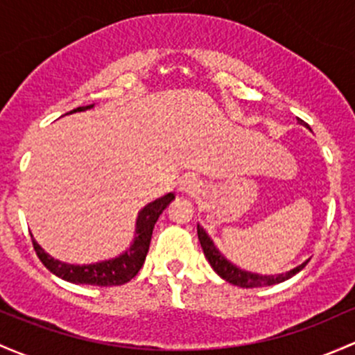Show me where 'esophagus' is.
<instances>
[{
  "mask_svg": "<svg viewBox=\"0 0 355 355\" xmlns=\"http://www.w3.org/2000/svg\"><path fill=\"white\" fill-rule=\"evenodd\" d=\"M200 182L197 180L193 175H184V177L178 180V190L184 193H196L199 192Z\"/></svg>",
  "mask_w": 355,
  "mask_h": 355,
  "instance_id": "esophagus-1",
  "label": "esophagus"
}]
</instances>
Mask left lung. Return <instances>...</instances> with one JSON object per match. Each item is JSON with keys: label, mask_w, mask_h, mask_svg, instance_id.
I'll return each mask as SVG.
<instances>
[{"label": "left lung", "mask_w": 355, "mask_h": 355, "mask_svg": "<svg viewBox=\"0 0 355 355\" xmlns=\"http://www.w3.org/2000/svg\"><path fill=\"white\" fill-rule=\"evenodd\" d=\"M300 124H303V121H300ZM197 236H199L200 246L204 250V255L211 263V267L214 268L216 274L219 277H223L225 281L230 282V284L240 286V287H262V286H274L279 284V282H284L287 279H291L293 275H296L297 272L303 270L306 263L309 260H306L304 263L297 266L293 270L286 272V274H279V275H262V274H253V272L248 270H241L240 267H236L234 263H231L230 260L225 259L221 252L216 248V245L212 243V240L209 238V234L204 231V227L200 225H197Z\"/></svg>", "instance_id": "1"}]
</instances>
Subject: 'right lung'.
Here are the masks:
<instances>
[{
	"mask_svg": "<svg viewBox=\"0 0 355 355\" xmlns=\"http://www.w3.org/2000/svg\"><path fill=\"white\" fill-rule=\"evenodd\" d=\"M93 109V105L78 107V109L68 112H83ZM175 199L173 193H166V196L159 197V199L153 200L148 206H144L137 214L136 221V234H134L132 245L121 253L119 257L110 260H103V262L88 263V266H73V263H64L61 260L52 259L49 253L44 252V248L37 243L32 238L33 248H35L37 257L40 262L44 263L54 275L64 279V281L73 282V284H87V286H121L129 282L134 275L139 272L143 267L144 260H146L149 243H151L153 227L158 221L159 214L165 211L168 204Z\"/></svg>",
	"mask_w": 355,
	"mask_h": 355,
	"instance_id": "1",
	"label": "right lung"
}]
</instances>
